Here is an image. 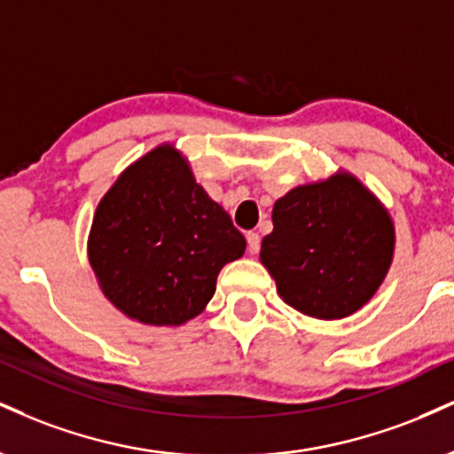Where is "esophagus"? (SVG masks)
<instances>
[{
	"label": "esophagus",
	"mask_w": 454,
	"mask_h": 454,
	"mask_svg": "<svg viewBox=\"0 0 454 454\" xmlns=\"http://www.w3.org/2000/svg\"><path fill=\"white\" fill-rule=\"evenodd\" d=\"M247 251L251 255H255L260 251V234L258 232L247 234Z\"/></svg>",
	"instance_id": "esophagus-1"
}]
</instances>
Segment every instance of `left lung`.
Listing matches in <instances>:
<instances>
[{"label":"left lung","mask_w":454,"mask_h":454,"mask_svg":"<svg viewBox=\"0 0 454 454\" xmlns=\"http://www.w3.org/2000/svg\"><path fill=\"white\" fill-rule=\"evenodd\" d=\"M393 251L389 209L357 175L338 168L277 199L260 262L283 302L313 319L336 321L374 298Z\"/></svg>","instance_id":"8db88e82"}]
</instances>
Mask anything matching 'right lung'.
Segmentation results:
<instances>
[{"instance_id": "right-lung-1", "label": "right lung", "mask_w": 454, "mask_h": 454, "mask_svg": "<svg viewBox=\"0 0 454 454\" xmlns=\"http://www.w3.org/2000/svg\"><path fill=\"white\" fill-rule=\"evenodd\" d=\"M245 237L196 184L175 144L130 162L97 205L89 262L103 296L139 324L179 327L215 294L220 270L243 258Z\"/></svg>"}]
</instances>
